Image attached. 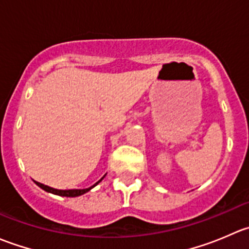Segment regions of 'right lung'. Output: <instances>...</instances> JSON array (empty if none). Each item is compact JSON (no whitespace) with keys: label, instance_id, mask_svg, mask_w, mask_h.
I'll return each mask as SVG.
<instances>
[{"label":"right lung","instance_id":"add662e5","mask_svg":"<svg viewBox=\"0 0 249 249\" xmlns=\"http://www.w3.org/2000/svg\"><path fill=\"white\" fill-rule=\"evenodd\" d=\"M106 175H107V173H106ZM106 175H105V176H106ZM105 176H104V177L101 178V179L99 180V182H96V183H95L94 185H91V187L87 188V189H66V190H62V189H55V188L48 187V185H44V184H42V183H39V182H36V180H34V182L36 183V184L38 185L39 188H42V189H43V190H46V192H48V193H52V194L59 195V196H66V197H76V196H80V195L85 194V193H88V192H89V190H91L92 188H94V187H96V185L99 184V183L101 182L102 179H104V178H105Z\"/></svg>","mask_w":249,"mask_h":249}]
</instances>
